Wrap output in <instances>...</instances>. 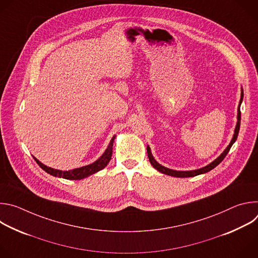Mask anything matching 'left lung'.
<instances>
[{"label":"left lung","instance_id":"obj_1","mask_svg":"<svg viewBox=\"0 0 258 258\" xmlns=\"http://www.w3.org/2000/svg\"><path fill=\"white\" fill-rule=\"evenodd\" d=\"M243 90L241 91V99H240V103H239V106H238V114H237V125H236V128H235V133H234V136H233V139L231 141V143L229 144V146L226 148V150L220 154L215 160H213L211 163H209L208 165L202 167V168H199V169H196V170H187V171H179V170H173V169H169L167 167H164L162 166L161 164H159L155 159L154 157L152 156V153H151V150H150V147L147 146V153H148V158H149V161L150 163L152 164V166L157 169L158 171H160L161 173H164V174H167V175H171V176H176V177H192V176H196L198 174H202V173H206L208 171H210L211 169H213L215 166H217L220 162H222L224 160V158L227 156V154L229 153L231 147L233 146V144L236 142L237 138H238V134H239V130H240V122H241V111H240V106H241V103L243 101Z\"/></svg>","mask_w":258,"mask_h":258}]
</instances>
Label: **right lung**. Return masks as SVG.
Segmentation results:
<instances>
[{
	"instance_id": "add662e5",
	"label": "right lung",
	"mask_w": 258,
	"mask_h": 258,
	"mask_svg": "<svg viewBox=\"0 0 258 258\" xmlns=\"http://www.w3.org/2000/svg\"><path fill=\"white\" fill-rule=\"evenodd\" d=\"M114 139H115V137H113L111 139V141H110L104 154L98 160H96L92 164H89V165H86V166H83V167H80V168H75V169H71V170H59V169L51 168V167L43 164L35 157H33V158L36 161V163L40 165V167L42 169H44L46 172H48L51 175L66 178V179H82V178H85V177H87V176H89L93 173L98 172L99 170L103 169L108 164V162L110 161V159H111V156H112V146H113Z\"/></svg>"
}]
</instances>
